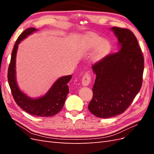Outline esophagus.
Instances as JSON below:
<instances>
[{
	"mask_svg": "<svg viewBox=\"0 0 154 154\" xmlns=\"http://www.w3.org/2000/svg\"><path fill=\"white\" fill-rule=\"evenodd\" d=\"M91 81V78L89 73H85L82 79V84L83 86H88Z\"/></svg>",
	"mask_w": 154,
	"mask_h": 154,
	"instance_id": "1",
	"label": "esophagus"
}]
</instances>
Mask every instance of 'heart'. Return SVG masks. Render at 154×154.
<instances>
[{"label":"heart","mask_w":154,"mask_h":154,"mask_svg":"<svg viewBox=\"0 0 154 154\" xmlns=\"http://www.w3.org/2000/svg\"><path fill=\"white\" fill-rule=\"evenodd\" d=\"M95 49L93 56V61H98L104 57L110 50V42L102 37L88 36L81 46L82 53H89Z\"/></svg>","instance_id":"b5f03b06"}]
</instances>
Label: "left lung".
Masks as SVG:
<instances>
[{"label":"left lung","instance_id":"1","mask_svg":"<svg viewBox=\"0 0 154 154\" xmlns=\"http://www.w3.org/2000/svg\"><path fill=\"white\" fill-rule=\"evenodd\" d=\"M120 50L93 65L96 75L90 112L101 119L123 113L139 93L142 84L143 57L137 39L130 30L110 28Z\"/></svg>","mask_w":154,"mask_h":154}]
</instances>
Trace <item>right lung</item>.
I'll list each match as a JSON object with an SVG mask.
<instances>
[{
	"label": "right lung",
	"mask_w": 154,
	"mask_h": 154,
	"mask_svg": "<svg viewBox=\"0 0 154 154\" xmlns=\"http://www.w3.org/2000/svg\"><path fill=\"white\" fill-rule=\"evenodd\" d=\"M38 30L35 28H30L19 35L12 52L8 70V81L15 102L22 110L33 116L50 117L57 114L63 107L67 95L69 93L67 83L72 75L59 78L44 95L36 99L30 97L20 89L16 77V57L18 44L29 35Z\"/></svg>",
	"instance_id": "1"
}]
</instances>
